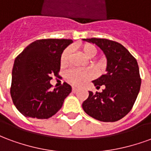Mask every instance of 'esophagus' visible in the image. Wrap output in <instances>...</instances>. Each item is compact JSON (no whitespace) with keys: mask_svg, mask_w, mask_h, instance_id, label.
I'll list each match as a JSON object with an SVG mask.
<instances>
[{"mask_svg":"<svg viewBox=\"0 0 151 151\" xmlns=\"http://www.w3.org/2000/svg\"><path fill=\"white\" fill-rule=\"evenodd\" d=\"M77 91H78V89L75 88V87H73V89H72V91L73 92V93H75V92Z\"/></svg>","mask_w":151,"mask_h":151,"instance_id":"1","label":"esophagus"}]
</instances>
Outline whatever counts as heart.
I'll list each match as a JSON object with an SVG mask.
<instances>
[{
  "label": "heart",
  "mask_w": 151,
  "mask_h": 151,
  "mask_svg": "<svg viewBox=\"0 0 151 151\" xmlns=\"http://www.w3.org/2000/svg\"><path fill=\"white\" fill-rule=\"evenodd\" d=\"M81 52L83 56L86 58H92L96 55L97 49L93 44L86 43L81 47ZM70 51L65 49L63 52L60 56V65L61 66H65L69 62ZM95 76V73L91 69H71L66 73L65 79L69 84L74 86H81L92 79Z\"/></svg>",
  "instance_id": "1"
}]
</instances>
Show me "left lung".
Listing matches in <instances>:
<instances>
[{
	"label": "left lung",
	"mask_w": 151,
	"mask_h": 151,
	"mask_svg": "<svg viewBox=\"0 0 151 151\" xmlns=\"http://www.w3.org/2000/svg\"><path fill=\"white\" fill-rule=\"evenodd\" d=\"M95 43L107 58V73L93 81L96 88L104 86L102 92L89 91L82 108L90 116L104 122H115L129 113L136 101L141 87L137 60L124 47L107 39H84Z\"/></svg>",
	"instance_id": "left-lung-1"
}]
</instances>
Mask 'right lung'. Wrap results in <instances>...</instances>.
I'll use <instances>...</instances> for the list:
<instances>
[{
    "mask_svg": "<svg viewBox=\"0 0 151 151\" xmlns=\"http://www.w3.org/2000/svg\"><path fill=\"white\" fill-rule=\"evenodd\" d=\"M72 40L47 39L29 44L14 60L10 95L24 116L48 119L61 108L72 91L68 83L51 91L52 76H59L60 56Z\"/></svg>",
    "mask_w": 151,
    "mask_h": 151,
    "instance_id": "obj_1",
    "label": "right lung"
}]
</instances>
